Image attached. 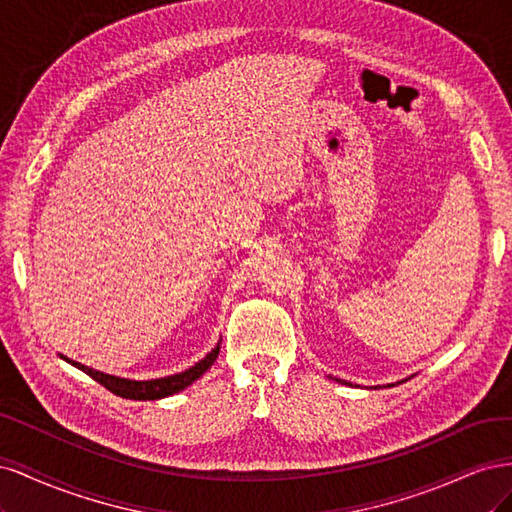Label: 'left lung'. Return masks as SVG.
Listing matches in <instances>:
<instances>
[{
    "instance_id": "8db88e82",
    "label": "left lung",
    "mask_w": 512,
    "mask_h": 512,
    "mask_svg": "<svg viewBox=\"0 0 512 512\" xmlns=\"http://www.w3.org/2000/svg\"><path fill=\"white\" fill-rule=\"evenodd\" d=\"M401 382H404V380H401Z\"/></svg>"
}]
</instances>
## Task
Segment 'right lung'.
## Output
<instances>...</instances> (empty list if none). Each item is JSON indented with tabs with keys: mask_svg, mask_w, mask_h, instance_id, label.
<instances>
[{
	"mask_svg": "<svg viewBox=\"0 0 512 512\" xmlns=\"http://www.w3.org/2000/svg\"><path fill=\"white\" fill-rule=\"evenodd\" d=\"M218 354H220V344L215 346L203 361H198L190 369H185V371H181V374H175V376L156 378V380H128V378L108 376V374H104V371L91 369L87 365L70 361V359H66V356H64V359L68 363H72L74 367H79L81 371H85L87 376H91L96 382H100L104 389H108L111 393H115L119 397H126V399L147 401V399H162V397H168V395H175V393L183 391L185 386H190L192 382H196L200 376L205 374V371L215 363V359H218Z\"/></svg>",
	"mask_w": 512,
	"mask_h": 512,
	"instance_id": "obj_1",
	"label": "right lung"
}]
</instances>
